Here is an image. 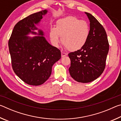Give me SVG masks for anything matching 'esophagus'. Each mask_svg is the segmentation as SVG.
<instances>
[{"instance_id": "esophagus-1", "label": "esophagus", "mask_w": 121, "mask_h": 121, "mask_svg": "<svg viewBox=\"0 0 121 121\" xmlns=\"http://www.w3.org/2000/svg\"><path fill=\"white\" fill-rule=\"evenodd\" d=\"M67 56V54L66 53H65V52H61V56H62V57H64L65 56Z\"/></svg>"}]
</instances>
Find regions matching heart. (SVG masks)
<instances>
[{
    "instance_id": "1",
    "label": "heart",
    "mask_w": 121,
    "mask_h": 121,
    "mask_svg": "<svg viewBox=\"0 0 121 121\" xmlns=\"http://www.w3.org/2000/svg\"><path fill=\"white\" fill-rule=\"evenodd\" d=\"M90 33V26L86 21L69 16L58 20L56 28L50 29V38L53 45L58 47L62 37V44L69 50L74 51L85 45Z\"/></svg>"
}]
</instances>
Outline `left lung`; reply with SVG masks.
Instances as JSON below:
<instances>
[{
	"label": "left lung",
	"instance_id": "1",
	"mask_svg": "<svg viewBox=\"0 0 121 121\" xmlns=\"http://www.w3.org/2000/svg\"><path fill=\"white\" fill-rule=\"evenodd\" d=\"M90 22V33L86 43L80 50L70 52L69 71L78 82L89 83L103 73L109 51V43L105 29L99 21L85 12Z\"/></svg>",
	"mask_w": 121,
	"mask_h": 121
}]
</instances>
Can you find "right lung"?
<instances>
[{"instance_id":"obj_1","label":"right lung","mask_w":121,"mask_h":121,"mask_svg":"<svg viewBox=\"0 0 121 121\" xmlns=\"http://www.w3.org/2000/svg\"><path fill=\"white\" fill-rule=\"evenodd\" d=\"M48 12L44 10L29 15L14 26L9 41L12 66L14 73L24 82L37 86L48 80L52 73L53 65L61 58V52L47 42L42 30L38 35L26 36L37 30L38 24Z\"/></svg>"}]
</instances>
